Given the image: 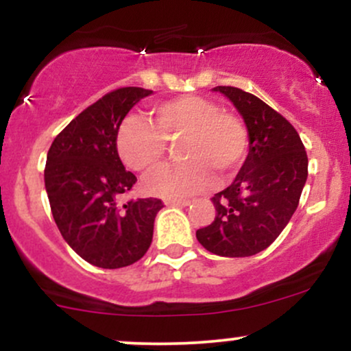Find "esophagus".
<instances>
[{
	"label": "esophagus",
	"mask_w": 351,
	"mask_h": 351,
	"mask_svg": "<svg viewBox=\"0 0 351 351\" xmlns=\"http://www.w3.org/2000/svg\"><path fill=\"white\" fill-rule=\"evenodd\" d=\"M189 203H191L189 199H167L165 201V204H167V206H188Z\"/></svg>",
	"instance_id": "34e87169"
}]
</instances>
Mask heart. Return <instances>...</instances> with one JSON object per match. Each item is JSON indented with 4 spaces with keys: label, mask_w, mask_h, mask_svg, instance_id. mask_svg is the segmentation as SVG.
I'll return each instance as SVG.
<instances>
[{
    "label": "heart",
    "mask_w": 351,
    "mask_h": 351,
    "mask_svg": "<svg viewBox=\"0 0 351 351\" xmlns=\"http://www.w3.org/2000/svg\"><path fill=\"white\" fill-rule=\"evenodd\" d=\"M150 120L127 115L117 130V152L130 170L147 171L167 153L168 140L180 138L178 156L186 160L162 165L143 181L145 191L167 199H183L204 191L219 176L232 175L249 150L245 125L211 100L198 95L156 104Z\"/></svg>",
    "instance_id": "obj_1"
}]
</instances>
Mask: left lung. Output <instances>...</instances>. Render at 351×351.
Returning <instances> with one entry per match:
<instances>
[{
    "label": "left lung",
    "mask_w": 351,
    "mask_h": 351,
    "mask_svg": "<svg viewBox=\"0 0 351 351\" xmlns=\"http://www.w3.org/2000/svg\"><path fill=\"white\" fill-rule=\"evenodd\" d=\"M213 90L226 95L243 115L249 153L236 180L213 196L216 216L196 237L216 256H254L279 237L295 213L308 158L292 123L259 97L229 86Z\"/></svg>",
    "instance_id": "1"
}]
</instances>
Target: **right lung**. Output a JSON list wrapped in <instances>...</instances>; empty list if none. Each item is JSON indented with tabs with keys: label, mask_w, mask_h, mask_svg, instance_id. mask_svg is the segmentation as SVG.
Wrapping results in <instances>:
<instances>
[{
	"label": "right lung",
	"mask_w": 351,
	"mask_h": 351,
	"mask_svg": "<svg viewBox=\"0 0 351 351\" xmlns=\"http://www.w3.org/2000/svg\"><path fill=\"white\" fill-rule=\"evenodd\" d=\"M152 90L122 87L80 112L56 136L47 152L44 183L64 241L88 264L119 269L148 251L162 199H130L136 176L117 152V130L125 115Z\"/></svg>",
	"instance_id": "obj_1"
}]
</instances>
